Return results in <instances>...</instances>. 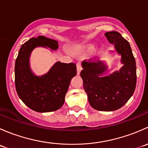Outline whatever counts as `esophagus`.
Returning <instances> with one entry per match:
<instances>
[{"mask_svg": "<svg viewBox=\"0 0 148 148\" xmlns=\"http://www.w3.org/2000/svg\"><path fill=\"white\" fill-rule=\"evenodd\" d=\"M77 74H79L80 72H81L82 71V66H81V64H80V63H77Z\"/></svg>", "mask_w": 148, "mask_h": 148, "instance_id": "34e87169", "label": "esophagus"}]
</instances>
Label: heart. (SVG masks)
Masks as SVG:
<instances>
[{
	"label": "heart",
	"instance_id": "obj_1",
	"mask_svg": "<svg viewBox=\"0 0 148 148\" xmlns=\"http://www.w3.org/2000/svg\"><path fill=\"white\" fill-rule=\"evenodd\" d=\"M95 49V46L94 45H90L89 47H88V50L90 51H93Z\"/></svg>",
	"mask_w": 148,
	"mask_h": 148
}]
</instances>
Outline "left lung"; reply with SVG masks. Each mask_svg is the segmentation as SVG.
Masks as SVG:
<instances>
[{"mask_svg": "<svg viewBox=\"0 0 148 148\" xmlns=\"http://www.w3.org/2000/svg\"><path fill=\"white\" fill-rule=\"evenodd\" d=\"M121 56L122 66L107 74L108 66L103 62H83L80 75L90 105L99 111H114L132 96L136 86V63L130 45L117 31L104 34Z\"/></svg>", "mask_w": 148, "mask_h": 148, "instance_id": "left-lung-1", "label": "left lung"}]
</instances>
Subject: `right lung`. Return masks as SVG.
I'll return each mask as SVG.
<instances>
[{
    "instance_id": "1",
    "label": "right lung",
    "mask_w": 148,
    "mask_h": 148,
    "mask_svg": "<svg viewBox=\"0 0 148 148\" xmlns=\"http://www.w3.org/2000/svg\"><path fill=\"white\" fill-rule=\"evenodd\" d=\"M36 47L49 48L52 51L57 50L59 45L56 40L38 36L21 46L15 63L16 92L23 102L34 111H56L64 103L70 82L77 75V66L74 63L57 62L46 74L36 76L30 66L31 52Z\"/></svg>"
}]
</instances>
